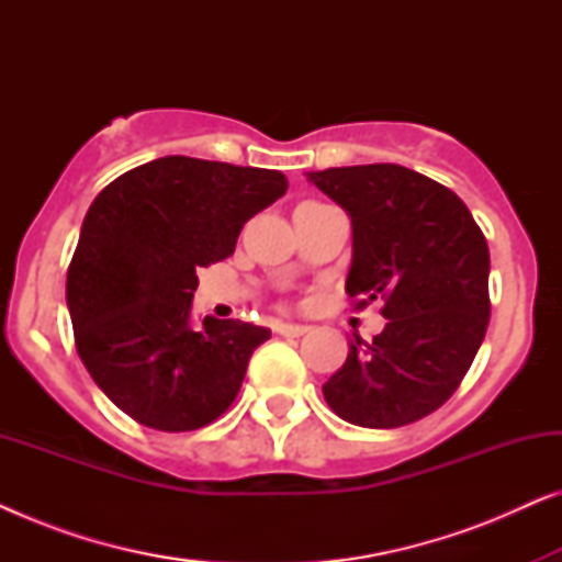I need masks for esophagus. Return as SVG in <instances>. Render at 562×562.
<instances>
[{
	"mask_svg": "<svg viewBox=\"0 0 562 562\" xmlns=\"http://www.w3.org/2000/svg\"><path fill=\"white\" fill-rule=\"evenodd\" d=\"M273 329L279 335H283V337H299V335L310 333V327H306V325H294V322H276Z\"/></svg>",
	"mask_w": 562,
	"mask_h": 562,
	"instance_id": "esophagus-1",
	"label": "esophagus"
}]
</instances>
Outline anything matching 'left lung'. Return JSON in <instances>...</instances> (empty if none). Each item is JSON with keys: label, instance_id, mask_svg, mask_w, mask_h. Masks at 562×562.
Wrapping results in <instances>:
<instances>
[{"label": "left lung", "instance_id": "1", "mask_svg": "<svg viewBox=\"0 0 562 562\" xmlns=\"http://www.w3.org/2000/svg\"><path fill=\"white\" fill-rule=\"evenodd\" d=\"M306 179L350 217L345 291L358 306L383 299L389 319L373 342H350L322 394L350 425H412L448 402L486 335V237L450 189L404 166L327 168Z\"/></svg>", "mask_w": 562, "mask_h": 562}]
</instances>
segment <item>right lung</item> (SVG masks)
Instances as JSON below:
<instances>
[{
    "label": "right lung",
    "instance_id": "right-lung-1",
    "mask_svg": "<svg viewBox=\"0 0 562 562\" xmlns=\"http://www.w3.org/2000/svg\"><path fill=\"white\" fill-rule=\"evenodd\" d=\"M283 194L286 176L271 168L166 156L91 202L66 304L91 379L135 422L189 432L235 402L271 329L217 317L191 325L196 268L233 256L245 222Z\"/></svg>",
    "mask_w": 562,
    "mask_h": 562
}]
</instances>
